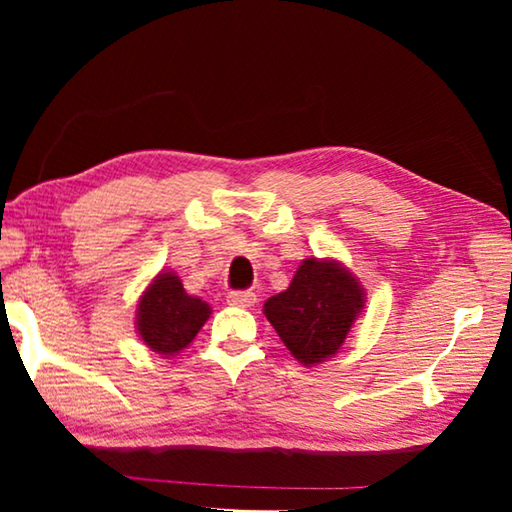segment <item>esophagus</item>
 Listing matches in <instances>:
<instances>
[{
  "mask_svg": "<svg viewBox=\"0 0 512 512\" xmlns=\"http://www.w3.org/2000/svg\"><path fill=\"white\" fill-rule=\"evenodd\" d=\"M228 302L235 307H253L257 302V296L253 291H230Z\"/></svg>",
  "mask_w": 512,
  "mask_h": 512,
  "instance_id": "esophagus-1",
  "label": "esophagus"
}]
</instances>
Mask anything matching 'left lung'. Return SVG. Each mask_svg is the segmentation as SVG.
Returning <instances> with one entry per match:
<instances>
[{"instance_id": "obj_1", "label": "left lung", "mask_w": 512, "mask_h": 512, "mask_svg": "<svg viewBox=\"0 0 512 512\" xmlns=\"http://www.w3.org/2000/svg\"><path fill=\"white\" fill-rule=\"evenodd\" d=\"M361 309V284L341 264L311 257L287 291L266 300L264 314L293 357L314 366L339 352Z\"/></svg>"}]
</instances>
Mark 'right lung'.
Masks as SVG:
<instances>
[{"label": "right lung", "mask_w": 512, "mask_h": 512, "mask_svg": "<svg viewBox=\"0 0 512 512\" xmlns=\"http://www.w3.org/2000/svg\"><path fill=\"white\" fill-rule=\"evenodd\" d=\"M207 318L210 307L201 298L187 296L178 275L160 273L140 300L137 332L153 352L173 354L194 341Z\"/></svg>", "instance_id": "right-lung-1"}]
</instances>
